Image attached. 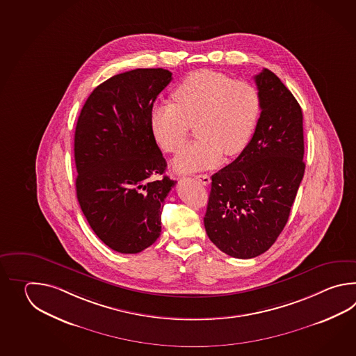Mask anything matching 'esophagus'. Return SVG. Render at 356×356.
Masks as SVG:
<instances>
[{
  "instance_id": "esophagus-1",
  "label": "esophagus",
  "mask_w": 356,
  "mask_h": 356,
  "mask_svg": "<svg viewBox=\"0 0 356 356\" xmlns=\"http://www.w3.org/2000/svg\"><path fill=\"white\" fill-rule=\"evenodd\" d=\"M195 179L196 181H200L201 184H204V186H207V184H210V181H211V179H210V177L207 175H195Z\"/></svg>"
}]
</instances>
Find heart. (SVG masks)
Wrapping results in <instances>:
<instances>
[{
	"label": "heart",
	"instance_id": "obj_1",
	"mask_svg": "<svg viewBox=\"0 0 356 356\" xmlns=\"http://www.w3.org/2000/svg\"><path fill=\"white\" fill-rule=\"evenodd\" d=\"M175 103L152 106L150 127L164 152H179L195 124L198 140L177 156L175 168L189 173L218 165L222 155L235 156L247 147L261 113L253 83L213 70H197L173 91Z\"/></svg>",
	"mask_w": 356,
	"mask_h": 356
}]
</instances>
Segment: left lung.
Segmentation results:
<instances>
[{"label":"left lung","mask_w":356,"mask_h":356,"mask_svg":"<svg viewBox=\"0 0 356 356\" xmlns=\"http://www.w3.org/2000/svg\"><path fill=\"white\" fill-rule=\"evenodd\" d=\"M261 114L250 144L211 177L206 233L230 257L253 258L288 222L305 170L302 108L273 71L254 76Z\"/></svg>","instance_id":"obj_1"}]
</instances>
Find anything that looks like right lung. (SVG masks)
<instances>
[{
    "label": "right lung",
    "instance_id": "obj_1",
    "mask_svg": "<svg viewBox=\"0 0 356 356\" xmlns=\"http://www.w3.org/2000/svg\"><path fill=\"white\" fill-rule=\"evenodd\" d=\"M170 81L164 68L113 76L77 120V200L99 239L120 253H138L159 238L163 202L175 187L150 127L154 102Z\"/></svg>",
    "mask_w": 356,
    "mask_h": 356
}]
</instances>
